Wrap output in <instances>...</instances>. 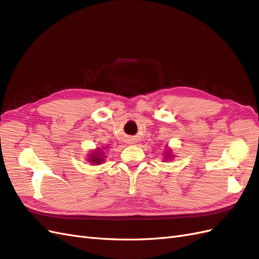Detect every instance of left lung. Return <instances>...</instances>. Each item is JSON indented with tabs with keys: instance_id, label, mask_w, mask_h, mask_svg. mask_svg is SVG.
<instances>
[{
	"instance_id": "8db88e82",
	"label": "left lung",
	"mask_w": 259,
	"mask_h": 259,
	"mask_svg": "<svg viewBox=\"0 0 259 259\" xmlns=\"http://www.w3.org/2000/svg\"><path fill=\"white\" fill-rule=\"evenodd\" d=\"M166 155H167V156H166V159H167V158H169V156H170V154H166Z\"/></svg>"
}]
</instances>
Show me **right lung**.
I'll use <instances>...</instances> for the list:
<instances>
[{
	"label": "right lung",
	"instance_id": "right-lung-1",
	"mask_svg": "<svg viewBox=\"0 0 259 259\" xmlns=\"http://www.w3.org/2000/svg\"><path fill=\"white\" fill-rule=\"evenodd\" d=\"M98 152H100V150L98 151ZM101 156V153H100V155H98V153L97 152H94L93 154H92V156H91V162H93V163H95V164H99V163H101L103 162V158H100Z\"/></svg>",
	"mask_w": 259,
	"mask_h": 259
}]
</instances>
